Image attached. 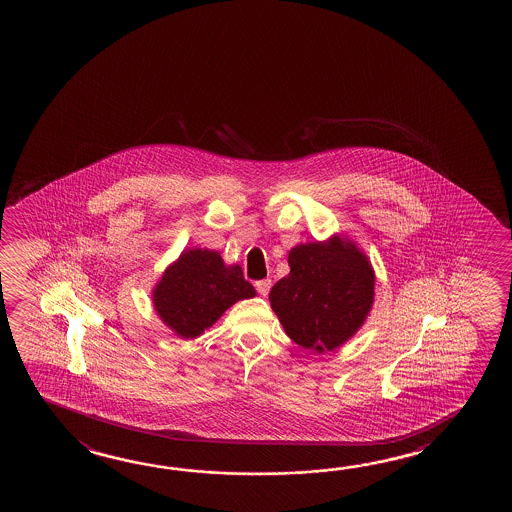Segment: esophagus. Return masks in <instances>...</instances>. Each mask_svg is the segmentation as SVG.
<instances>
[{
	"instance_id": "obj_1",
	"label": "esophagus",
	"mask_w": 512,
	"mask_h": 512,
	"mask_svg": "<svg viewBox=\"0 0 512 512\" xmlns=\"http://www.w3.org/2000/svg\"><path fill=\"white\" fill-rule=\"evenodd\" d=\"M255 287H257L260 296H268L269 289H271V280H269V278L259 280V282H255Z\"/></svg>"
}]
</instances>
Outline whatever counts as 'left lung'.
<instances>
[{
    "instance_id": "obj_1",
    "label": "left lung",
    "mask_w": 512,
    "mask_h": 512,
    "mask_svg": "<svg viewBox=\"0 0 512 512\" xmlns=\"http://www.w3.org/2000/svg\"><path fill=\"white\" fill-rule=\"evenodd\" d=\"M289 275L269 293L285 334L314 353L332 352L359 332L375 300V271L357 244L339 235L296 244Z\"/></svg>"
}]
</instances>
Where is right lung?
<instances>
[{
    "label": "right lung",
    "mask_w": 512,
    "mask_h": 512,
    "mask_svg": "<svg viewBox=\"0 0 512 512\" xmlns=\"http://www.w3.org/2000/svg\"><path fill=\"white\" fill-rule=\"evenodd\" d=\"M151 294L162 323L182 339H196L235 302L253 298L255 289L239 264L227 266L214 250L187 248L164 269Z\"/></svg>",
    "instance_id": "add662e5"
}]
</instances>
